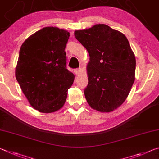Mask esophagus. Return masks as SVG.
I'll list each match as a JSON object with an SVG mask.
<instances>
[{
	"label": "esophagus",
	"instance_id": "obj_1",
	"mask_svg": "<svg viewBox=\"0 0 159 159\" xmlns=\"http://www.w3.org/2000/svg\"><path fill=\"white\" fill-rule=\"evenodd\" d=\"M74 72H75V74H76V75H79V74H80V73H81V70H80V69H75L74 70Z\"/></svg>",
	"mask_w": 159,
	"mask_h": 159
}]
</instances>
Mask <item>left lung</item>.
<instances>
[{
  "label": "left lung",
  "instance_id": "1",
  "mask_svg": "<svg viewBox=\"0 0 159 159\" xmlns=\"http://www.w3.org/2000/svg\"><path fill=\"white\" fill-rule=\"evenodd\" d=\"M90 56L85 97L93 109L110 112L125 101L135 80L136 59L124 34L97 24L74 32Z\"/></svg>",
  "mask_w": 159,
  "mask_h": 159
}]
</instances>
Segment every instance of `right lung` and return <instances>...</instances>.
Wrapping results in <instances>:
<instances>
[{
  "instance_id": "1",
  "label": "right lung",
  "mask_w": 159,
  "mask_h": 159,
  "mask_svg": "<svg viewBox=\"0 0 159 159\" xmlns=\"http://www.w3.org/2000/svg\"><path fill=\"white\" fill-rule=\"evenodd\" d=\"M69 34L64 29L44 27L30 36L20 49L16 79L31 106L40 112L61 109L74 83L64 51Z\"/></svg>"
}]
</instances>
